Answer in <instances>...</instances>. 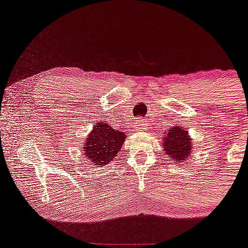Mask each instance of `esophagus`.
Segmentation results:
<instances>
[{
    "instance_id": "34e87169",
    "label": "esophagus",
    "mask_w": 248,
    "mask_h": 248,
    "mask_svg": "<svg viewBox=\"0 0 248 248\" xmlns=\"http://www.w3.org/2000/svg\"><path fill=\"white\" fill-rule=\"evenodd\" d=\"M147 127V121L142 120V119H139V120L135 121V130H143Z\"/></svg>"
}]
</instances>
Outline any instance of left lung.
<instances>
[{
    "label": "left lung",
    "mask_w": 248,
    "mask_h": 248,
    "mask_svg": "<svg viewBox=\"0 0 248 248\" xmlns=\"http://www.w3.org/2000/svg\"><path fill=\"white\" fill-rule=\"evenodd\" d=\"M163 145L170 159L180 165L187 160L193 150V143L188 132L181 126L172 127L168 130L163 139Z\"/></svg>",
    "instance_id": "1"
}]
</instances>
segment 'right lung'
I'll return each mask as SVG.
<instances>
[{
	"label": "right lung",
	"mask_w": 248,
	"mask_h": 248,
	"mask_svg": "<svg viewBox=\"0 0 248 248\" xmlns=\"http://www.w3.org/2000/svg\"><path fill=\"white\" fill-rule=\"evenodd\" d=\"M124 139V132L113 129L106 122H98L86 137L84 156L93 165H106L119 154Z\"/></svg>",
	"instance_id": "1"
}]
</instances>
